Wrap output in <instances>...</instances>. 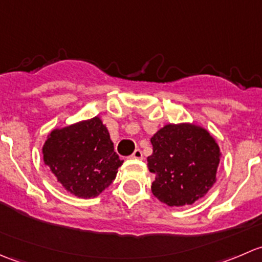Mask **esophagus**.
<instances>
[{"instance_id":"obj_1","label":"esophagus","mask_w":262,"mask_h":262,"mask_svg":"<svg viewBox=\"0 0 262 262\" xmlns=\"http://www.w3.org/2000/svg\"><path fill=\"white\" fill-rule=\"evenodd\" d=\"M132 158H136V160H142V158H143V153H142V150L138 148V149H136L133 152Z\"/></svg>"}]
</instances>
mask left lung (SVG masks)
Returning <instances> with one entry per match:
<instances>
[{
	"mask_svg": "<svg viewBox=\"0 0 262 262\" xmlns=\"http://www.w3.org/2000/svg\"><path fill=\"white\" fill-rule=\"evenodd\" d=\"M148 168L156 173L152 194L168 207L190 205L216 181L221 149L209 132L196 124H167L150 138Z\"/></svg>",
	"mask_w": 262,
	"mask_h": 262,
	"instance_id": "obj_1",
	"label": "left lung"
}]
</instances>
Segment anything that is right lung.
<instances>
[{"label": "right lung", "instance_id": "add662e5", "mask_svg": "<svg viewBox=\"0 0 262 262\" xmlns=\"http://www.w3.org/2000/svg\"><path fill=\"white\" fill-rule=\"evenodd\" d=\"M41 150L44 163L62 186L83 199L104 191L124 162L99 116L53 129Z\"/></svg>", "mask_w": 262, "mask_h": 262}]
</instances>
